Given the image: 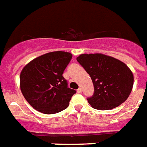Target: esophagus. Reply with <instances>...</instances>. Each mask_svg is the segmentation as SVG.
<instances>
[{
  "label": "esophagus",
  "mask_w": 147,
  "mask_h": 147,
  "mask_svg": "<svg viewBox=\"0 0 147 147\" xmlns=\"http://www.w3.org/2000/svg\"><path fill=\"white\" fill-rule=\"evenodd\" d=\"M77 92H78V94L81 93V92H82V90H81V88H78V90H77Z\"/></svg>",
  "instance_id": "esophagus-1"
}]
</instances>
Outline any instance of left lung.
Segmentation results:
<instances>
[{
  "mask_svg": "<svg viewBox=\"0 0 147 147\" xmlns=\"http://www.w3.org/2000/svg\"><path fill=\"white\" fill-rule=\"evenodd\" d=\"M77 60L93 82L94 94L88 99L93 109H115L129 98L134 78L123 62L102 53L80 54Z\"/></svg>",
  "mask_w": 147,
  "mask_h": 147,
  "instance_id": "left-lung-1",
  "label": "left lung"
}]
</instances>
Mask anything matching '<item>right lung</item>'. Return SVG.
<instances>
[{
  "label": "right lung",
  "instance_id": "right-lung-1",
  "mask_svg": "<svg viewBox=\"0 0 147 147\" xmlns=\"http://www.w3.org/2000/svg\"><path fill=\"white\" fill-rule=\"evenodd\" d=\"M72 58L68 52L55 51L36 57L23 67L20 89L25 100L44 114L58 113L68 107L76 90L67 87L63 74Z\"/></svg>",
  "mask_w": 147,
  "mask_h": 147
}]
</instances>
